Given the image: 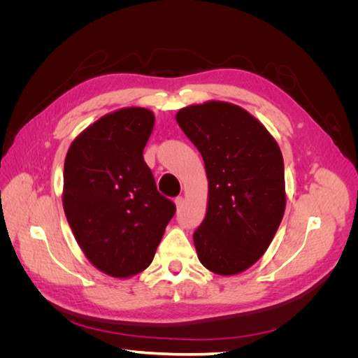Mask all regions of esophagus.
<instances>
[{"instance_id": "1", "label": "esophagus", "mask_w": 358, "mask_h": 358, "mask_svg": "<svg viewBox=\"0 0 358 358\" xmlns=\"http://www.w3.org/2000/svg\"><path fill=\"white\" fill-rule=\"evenodd\" d=\"M175 204H176V210L179 212V210L183 208V199H182V197H178V199L175 200Z\"/></svg>"}]
</instances>
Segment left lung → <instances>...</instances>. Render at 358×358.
<instances>
[{
	"label": "left lung",
	"instance_id": "1",
	"mask_svg": "<svg viewBox=\"0 0 358 358\" xmlns=\"http://www.w3.org/2000/svg\"><path fill=\"white\" fill-rule=\"evenodd\" d=\"M176 121L203 157L208 209L194 245L200 263L237 275L267 251L285 212L284 158L273 136L242 107L206 101L183 107Z\"/></svg>",
	"mask_w": 358,
	"mask_h": 358
}]
</instances>
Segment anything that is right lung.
Returning a JSON list of instances; mask_svg holds the SVG:
<instances>
[{
	"instance_id": "add662e5",
	"label": "right lung",
	"mask_w": 358,
	"mask_h": 358,
	"mask_svg": "<svg viewBox=\"0 0 358 358\" xmlns=\"http://www.w3.org/2000/svg\"><path fill=\"white\" fill-rule=\"evenodd\" d=\"M154 124L145 107L107 113L73 140L64 162L62 206L71 231L91 264L113 278L152 263L176 212L143 159Z\"/></svg>"
}]
</instances>
